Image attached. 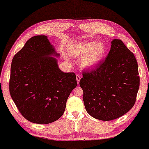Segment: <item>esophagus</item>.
I'll return each mask as SVG.
<instances>
[{"label": "esophagus", "instance_id": "esophagus-1", "mask_svg": "<svg viewBox=\"0 0 149 149\" xmlns=\"http://www.w3.org/2000/svg\"><path fill=\"white\" fill-rule=\"evenodd\" d=\"M80 79H81L80 75L77 74V75H76V79H77V84H79V80H80Z\"/></svg>", "mask_w": 149, "mask_h": 149}]
</instances>
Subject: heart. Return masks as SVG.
I'll list each match as a JSON object with an SVG mask.
<instances>
[{
  "label": "heart",
  "instance_id": "b5f03b06",
  "mask_svg": "<svg viewBox=\"0 0 149 149\" xmlns=\"http://www.w3.org/2000/svg\"><path fill=\"white\" fill-rule=\"evenodd\" d=\"M105 45L102 42L89 41L77 44L71 49V53L75 57L81 58V67L91 69L96 67L102 60L106 54Z\"/></svg>",
  "mask_w": 149,
  "mask_h": 149
}]
</instances>
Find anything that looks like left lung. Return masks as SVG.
I'll return each mask as SVG.
<instances>
[{"mask_svg": "<svg viewBox=\"0 0 149 149\" xmlns=\"http://www.w3.org/2000/svg\"><path fill=\"white\" fill-rule=\"evenodd\" d=\"M82 75L84 103L94 118L113 120L133 107L140 86L138 63L121 40H113L105 60Z\"/></svg>", "mask_w": 149, "mask_h": 149, "instance_id": "obj_1", "label": "left lung"}]
</instances>
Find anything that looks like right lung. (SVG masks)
Masks as SVG:
<instances>
[{
  "instance_id": "right-lung-1",
  "label": "right lung",
  "mask_w": 149,
  "mask_h": 149,
  "mask_svg": "<svg viewBox=\"0 0 149 149\" xmlns=\"http://www.w3.org/2000/svg\"><path fill=\"white\" fill-rule=\"evenodd\" d=\"M46 36H35L12 60L10 95L21 114L39 124L53 122L63 116L67 100L77 86L74 73L58 68L59 56Z\"/></svg>"
}]
</instances>
